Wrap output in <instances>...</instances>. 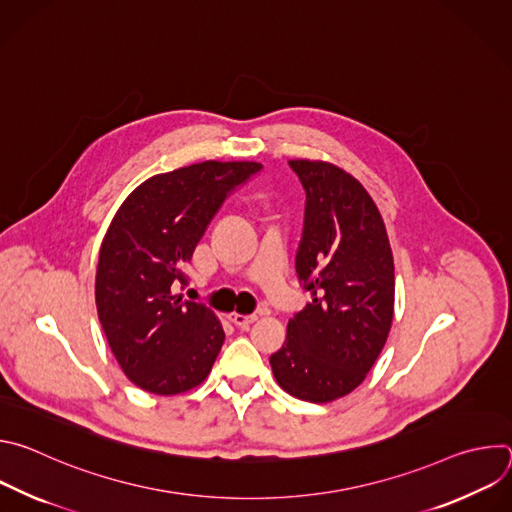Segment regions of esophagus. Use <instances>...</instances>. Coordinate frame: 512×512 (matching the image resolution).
<instances>
[{
    "label": "esophagus",
    "instance_id": "1",
    "mask_svg": "<svg viewBox=\"0 0 512 512\" xmlns=\"http://www.w3.org/2000/svg\"><path fill=\"white\" fill-rule=\"evenodd\" d=\"M257 320V316L255 314H231V322L235 324V326H239V328H249L253 322Z\"/></svg>",
    "mask_w": 512,
    "mask_h": 512
}]
</instances>
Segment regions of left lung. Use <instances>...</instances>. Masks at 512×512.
Segmentation results:
<instances>
[{
	"instance_id": "8db88e82",
	"label": "left lung",
	"mask_w": 512,
	"mask_h": 512,
	"mask_svg": "<svg viewBox=\"0 0 512 512\" xmlns=\"http://www.w3.org/2000/svg\"><path fill=\"white\" fill-rule=\"evenodd\" d=\"M306 190L296 271L312 302L271 354L277 385L302 401L352 393L379 358L395 308V265L383 216L364 186L328 162L289 160Z\"/></svg>"
}]
</instances>
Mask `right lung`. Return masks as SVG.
I'll use <instances>...</instances> for the list:
<instances>
[{"mask_svg": "<svg viewBox=\"0 0 512 512\" xmlns=\"http://www.w3.org/2000/svg\"><path fill=\"white\" fill-rule=\"evenodd\" d=\"M257 162H200L139 184L119 206L99 251V322L125 377L156 395L198 387L225 342L202 304L176 296L186 263L231 190Z\"/></svg>", "mask_w": 512, "mask_h": 512, "instance_id": "1", "label": "right lung"}]
</instances>
